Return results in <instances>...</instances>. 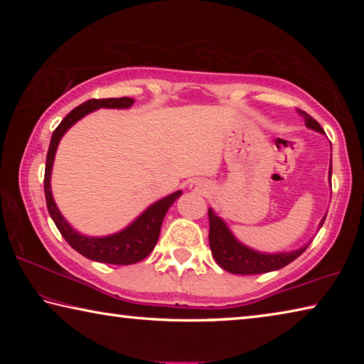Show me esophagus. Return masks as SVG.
I'll use <instances>...</instances> for the list:
<instances>
[{
    "label": "esophagus",
    "instance_id": "1",
    "mask_svg": "<svg viewBox=\"0 0 364 364\" xmlns=\"http://www.w3.org/2000/svg\"><path fill=\"white\" fill-rule=\"evenodd\" d=\"M189 189L196 194H207L210 189V184L205 180H193L189 183Z\"/></svg>",
    "mask_w": 364,
    "mask_h": 364
}]
</instances>
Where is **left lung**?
Returning a JSON list of instances; mask_svg holds the SVG:
<instances>
[{"mask_svg":"<svg viewBox=\"0 0 364 364\" xmlns=\"http://www.w3.org/2000/svg\"><path fill=\"white\" fill-rule=\"evenodd\" d=\"M297 114L305 120V127L313 132L324 134L321 125L308 115L305 110L297 109ZM332 175V164L329 167V183ZM326 218V217H324ZM324 218L319 221V228L323 226ZM208 221H210V231H208V242H210V250L221 268L230 271L232 274H262L269 273L284 268L286 264L294 262L295 258L304 254L305 249L310 245L306 242L300 249L289 250V252H276V254H268V252H260L242 244L234 236L226 221L215 213L213 208H208Z\"/></svg>","mask_w":364,"mask_h":364,"instance_id":"obj_1","label":"left lung"}]
</instances>
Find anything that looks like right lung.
I'll list each match as a JSON object with an SVG mask.
<instances>
[{
	"instance_id": "right-lung-1",
	"label": "right lung",
	"mask_w": 364,
	"mask_h": 364,
	"mask_svg": "<svg viewBox=\"0 0 364 364\" xmlns=\"http://www.w3.org/2000/svg\"><path fill=\"white\" fill-rule=\"evenodd\" d=\"M133 104L134 100H132V97H110V100L86 101L82 106L73 109L70 114H67L65 119L54 130L51 143H49L45 168V196L48 212L65 241L78 254H82L93 262L109 264H133L144 260L151 254L152 249L156 247L160 228H162V221L168 208L183 194V191H176V193L162 197V199L147 207L143 213H139L130 225L114 234H107V236H86V234L78 232L77 230H73L72 225L59 212L51 191V173L60 139L70 130V127L75 125L78 120H82L85 115L95 112L97 109H130Z\"/></svg>"
}]
</instances>
